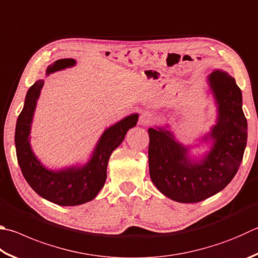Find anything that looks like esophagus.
I'll list each match as a JSON object with an SVG mask.
<instances>
[{"mask_svg":"<svg viewBox=\"0 0 258 258\" xmlns=\"http://www.w3.org/2000/svg\"><path fill=\"white\" fill-rule=\"evenodd\" d=\"M152 119H153V117H152V115H151V114H149V113H143L141 116H140V118H139V124H140V125H143V126H145V125H150V124H151Z\"/></svg>","mask_w":258,"mask_h":258,"instance_id":"34e87169","label":"esophagus"}]
</instances>
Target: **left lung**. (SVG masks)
Listing matches in <instances>:
<instances>
[{"instance_id": "left-lung-1", "label": "left lung", "mask_w": 258, "mask_h": 258, "mask_svg": "<svg viewBox=\"0 0 258 258\" xmlns=\"http://www.w3.org/2000/svg\"><path fill=\"white\" fill-rule=\"evenodd\" d=\"M218 104V121L211 133V151L203 160L188 157V148L175 141L169 131L149 128V171L157 188L180 203H196L222 190L239 169L247 143V119L241 90L231 76L220 71L209 76ZM208 141V138H205Z\"/></svg>"}]
</instances>
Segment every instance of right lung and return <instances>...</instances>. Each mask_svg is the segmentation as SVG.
I'll list each match as a JSON object with an SVG mask.
<instances>
[{
  "label": "right lung",
  "instance_id": "add662e5",
  "mask_svg": "<svg viewBox=\"0 0 258 258\" xmlns=\"http://www.w3.org/2000/svg\"><path fill=\"white\" fill-rule=\"evenodd\" d=\"M73 58L58 59L47 68L49 73L73 67ZM44 80H37L27 92L25 106L16 126V149L19 166L28 184L45 200L62 207L80 205L93 200L105 185L107 165L111 152L123 142L126 132L137 125L138 114L130 115L107 128L98 142L92 157L83 167L48 170L37 160L29 144L30 126Z\"/></svg>",
  "mask_w": 258,
  "mask_h": 258
}]
</instances>
